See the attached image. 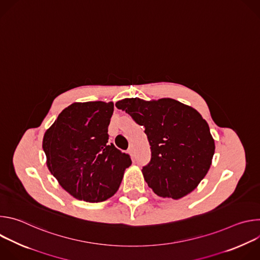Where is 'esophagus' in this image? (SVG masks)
<instances>
[{
  "label": "esophagus",
  "mask_w": 260,
  "mask_h": 260,
  "mask_svg": "<svg viewBox=\"0 0 260 260\" xmlns=\"http://www.w3.org/2000/svg\"><path fill=\"white\" fill-rule=\"evenodd\" d=\"M128 153H129V155H131L132 157H134V155H135V150H134L133 147H131L129 149H128Z\"/></svg>",
  "instance_id": "esophagus-1"
}]
</instances>
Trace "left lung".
<instances>
[{
    "label": "left lung",
    "instance_id": "1",
    "mask_svg": "<svg viewBox=\"0 0 260 260\" xmlns=\"http://www.w3.org/2000/svg\"><path fill=\"white\" fill-rule=\"evenodd\" d=\"M115 106L145 127L151 149V160L142 170L148 186L174 200L193 191L215 153L209 124L198 111L170 98L123 99Z\"/></svg>",
    "mask_w": 260,
    "mask_h": 260
}]
</instances>
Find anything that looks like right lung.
<instances>
[{"label":"right lung","mask_w":260,"mask_h":260,"mask_svg":"<svg viewBox=\"0 0 260 260\" xmlns=\"http://www.w3.org/2000/svg\"><path fill=\"white\" fill-rule=\"evenodd\" d=\"M113 102L73 103L45 132L46 165L60 186L87 203L113 197L132 165L129 156L109 143Z\"/></svg>","instance_id":"obj_1"}]
</instances>
